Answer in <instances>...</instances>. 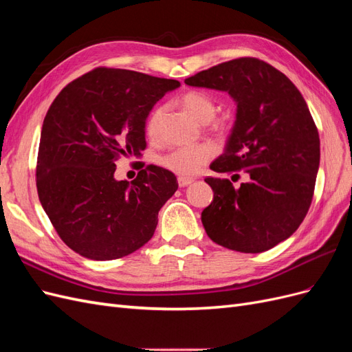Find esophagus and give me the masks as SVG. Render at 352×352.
I'll use <instances>...</instances> for the list:
<instances>
[{"label": "esophagus", "instance_id": "esophagus-1", "mask_svg": "<svg viewBox=\"0 0 352 352\" xmlns=\"http://www.w3.org/2000/svg\"><path fill=\"white\" fill-rule=\"evenodd\" d=\"M192 182H194V180L190 179V177H186V176H179L177 177V184H179L180 188H185V186L190 185Z\"/></svg>", "mask_w": 352, "mask_h": 352}]
</instances>
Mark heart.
Listing matches in <instances>:
<instances>
[{"label":"heart","mask_w":352,"mask_h":352,"mask_svg":"<svg viewBox=\"0 0 352 352\" xmlns=\"http://www.w3.org/2000/svg\"><path fill=\"white\" fill-rule=\"evenodd\" d=\"M179 105L182 107L188 114H190L198 123H210L217 114V104L212 100L207 92L190 89L185 94L180 95ZM164 109L158 107L155 109L151 116L148 117L145 131L150 138H155L158 133L160 122L163 119ZM214 129L223 132V124L214 123ZM212 154V148L208 145H197V146H184L176 148V150L170 151L168 154L160 158V166L170 170L179 176H194L197 175L201 167L207 164Z\"/></svg>","instance_id":"b5f03b06"}]
</instances>
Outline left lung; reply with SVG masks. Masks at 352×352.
<instances>
[{
	"instance_id": "left-lung-1",
	"label": "left lung",
	"mask_w": 352,
	"mask_h": 352,
	"mask_svg": "<svg viewBox=\"0 0 352 352\" xmlns=\"http://www.w3.org/2000/svg\"><path fill=\"white\" fill-rule=\"evenodd\" d=\"M190 87L226 91L236 122L210 168L248 182L207 177L214 198L201 220L211 241L239 252H263L289 238L311 206L320 138L295 85L269 63L241 57L185 79Z\"/></svg>"
}]
</instances>
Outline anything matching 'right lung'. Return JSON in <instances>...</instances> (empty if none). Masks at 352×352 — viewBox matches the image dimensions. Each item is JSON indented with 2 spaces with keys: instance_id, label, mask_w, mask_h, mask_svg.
Listing matches in <instances>:
<instances>
[{
  "instance_id": "obj_1",
  "label": "right lung",
  "mask_w": 352,
  "mask_h": 352,
  "mask_svg": "<svg viewBox=\"0 0 352 352\" xmlns=\"http://www.w3.org/2000/svg\"><path fill=\"white\" fill-rule=\"evenodd\" d=\"M180 83L150 74L97 67L72 80L42 124L36 189L61 241L91 260H116L154 235L158 211L177 189L176 176L135 162L133 182L116 180V163L140 158L145 120Z\"/></svg>"
}]
</instances>
